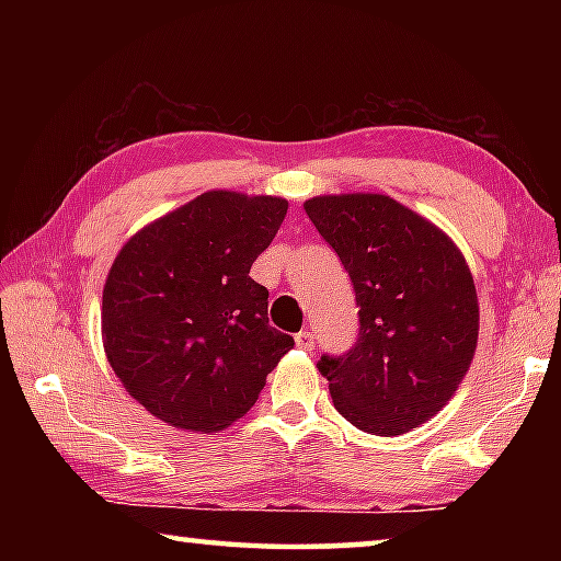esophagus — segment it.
Listing matches in <instances>:
<instances>
[{
	"label": "esophagus",
	"instance_id": "34e87169",
	"mask_svg": "<svg viewBox=\"0 0 561 561\" xmlns=\"http://www.w3.org/2000/svg\"><path fill=\"white\" fill-rule=\"evenodd\" d=\"M294 344L304 351H311L314 348V334H311V331H299V334L294 336Z\"/></svg>",
	"mask_w": 561,
	"mask_h": 561
}]
</instances>
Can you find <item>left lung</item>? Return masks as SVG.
I'll use <instances>...</instances> for the list:
<instances>
[{"instance_id": "8db88e82", "label": "left lung", "mask_w": 561, "mask_h": 561, "mask_svg": "<svg viewBox=\"0 0 561 561\" xmlns=\"http://www.w3.org/2000/svg\"><path fill=\"white\" fill-rule=\"evenodd\" d=\"M304 210L356 291L354 348L317 364L334 408L371 435L417 428L458 391L478 346L468 262L448 234L388 195H319Z\"/></svg>"}]
</instances>
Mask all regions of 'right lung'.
<instances>
[{"label":"right lung","instance_id":"add662e5","mask_svg":"<svg viewBox=\"0 0 561 561\" xmlns=\"http://www.w3.org/2000/svg\"><path fill=\"white\" fill-rule=\"evenodd\" d=\"M289 203L210 190L123 244L103 287L108 364L173 428L217 433L242 417L294 346L270 327V291L250 277Z\"/></svg>","mask_w":561,"mask_h":561}]
</instances>
